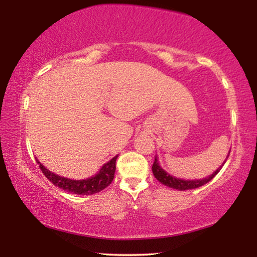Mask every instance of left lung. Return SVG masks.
I'll use <instances>...</instances> for the list:
<instances>
[{
  "mask_svg": "<svg viewBox=\"0 0 257 257\" xmlns=\"http://www.w3.org/2000/svg\"><path fill=\"white\" fill-rule=\"evenodd\" d=\"M221 168H222V167L217 168V170L214 172L212 175H209V177L202 179V180H182V179H178V178L172 177V175L168 174L167 172H165L163 168L159 166V163H158V159L156 157V158H154V163H153V166H152V172H153L154 177L157 178V180H159L161 184L167 186V187L179 189V191H187V189H194V188L201 187V186L207 184V182L212 180V179L215 177L217 173H219Z\"/></svg>",
  "mask_w": 257,
  "mask_h": 257,
  "instance_id": "obj_1",
  "label": "left lung"
}]
</instances>
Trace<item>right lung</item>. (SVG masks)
<instances>
[{"label":"right lung","mask_w":257,"mask_h":257,"mask_svg":"<svg viewBox=\"0 0 257 257\" xmlns=\"http://www.w3.org/2000/svg\"><path fill=\"white\" fill-rule=\"evenodd\" d=\"M117 157L118 156L112 158L108 163L105 164L94 177L85 179V180H71V179L61 177V175H57L47 170V168H45L38 160L36 161L37 164H40L41 171L43 172L45 177L50 180L51 184L62 188L63 191L73 193V194L89 195L103 191L104 188H106L107 186L111 184L114 178L115 160H117Z\"/></svg>","instance_id":"add662e5"}]
</instances>
